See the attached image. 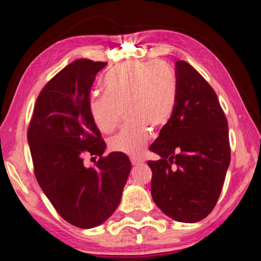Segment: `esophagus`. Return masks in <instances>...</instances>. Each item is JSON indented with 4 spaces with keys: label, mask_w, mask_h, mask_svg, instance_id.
Instances as JSON below:
<instances>
[{
    "label": "esophagus",
    "mask_w": 261,
    "mask_h": 261,
    "mask_svg": "<svg viewBox=\"0 0 261 261\" xmlns=\"http://www.w3.org/2000/svg\"><path fill=\"white\" fill-rule=\"evenodd\" d=\"M130 160H131L132 166H138V165H141V163H144V160H143V159L137 158V156H131V158H130Z\"/></svg>",
    "instance_id": "34e87169"
}]
</instances>
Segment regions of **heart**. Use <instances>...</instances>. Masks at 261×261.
<instances>
[{"label": "heart", "instance_id": "b5f03b06", "mask_svg": "<svg viewBox=\"0 0 261 261\" xmlns=\"http://www.w3.org/2000/svg\"><path fill=\"white\" fill-rule=\"evenodd\" d=\"M103 93L92 95L88 113L103 134L113 132L120 122L121 110L127 120L110 141L114 151L141 155L149 139V127L166 125L177 103V81L167 65L156 61L129 62L105 74Z\"/></svg>", "mask_w": 261, "mask_h": 261}]
</instances>
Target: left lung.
Segmentation results:
<instances>
[{
	"mask_svg": "<svg viewBox=\"0 0 261 261\" xmlns=\"http://www.w3.org/2000/svg\"><path fill=\"white\" fill-rule=\"evenodd\" d=\"M177 103L162 126L148 161L151 193L167 216L185 223L205 219L218 201L230 163L228 122L213 88L185 61H177Z\"/></svg>",
	"mask_w": 261,
	"mask_h": 261,
	"instance_id": "1",
	"label": "left lung"
}]
</instances>
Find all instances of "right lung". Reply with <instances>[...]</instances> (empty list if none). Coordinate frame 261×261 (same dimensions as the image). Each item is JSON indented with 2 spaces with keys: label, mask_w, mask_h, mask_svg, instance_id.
Here are the masks:
<instances>
[{
  "label": "right lung",
  "mask_w": 261,
  "mask_h": 261,
  "mask_svg": "<svg viewBox=\"0 0 261 261\" xmlns=\"http://www.w3.org/2000/svg\"><path fill=\"white\" fill-rule=\"evenodd\" d=\"M106 64L81 59L61 70L39 94L28 131L41 190L62 218L83 229L114 213L131 171L124 153L102 158L106 143L88 113L91 87ZM85 153L100 158L95 167L83 165Z\"/></svg>",
  "instance_id": "add662e5"
}]
</instances>
